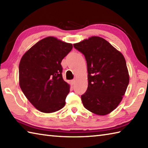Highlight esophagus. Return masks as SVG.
<instances>
[{"instance_id":"34e87169","label":"esophagus","mask_w":148,"mask_h":148,"mask_svg":"<svg viewBox=\"0 0 148 148\" xmlns=\"http://www.w3.org/2000/svg\"><path fill=\"white\" fill-rule=\"evenodd\" d=\"M71 83H72V85H74V84L75 83V79L71 80Z\"/></svg>"}]
</instances>
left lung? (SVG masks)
<instances>
[{
  "label": "left lung",
  "instance_id": "obj_1",
  "mask_svg": "<svg viewBox=\"0 0 148 148\" xmlns=\"http://www.w3.org/2000/svg\"><path fill=\"white\" fill-rule=\"evenodd\" d=\"M74 47L87 63L88 88L82 101L86 109L105 115L117 108L129 84L126 60L122 53L103 38L92 36Z\"/></svg>",
  "mask_w": 148,
  "mask_h": 148
}]
</instances>
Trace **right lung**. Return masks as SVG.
I'll return each mask as SVG.
<instances>
[{
    "mask_svg": "<svg viewBox=\"0 0 148 148\" xmlns=\"http://www.w3.org/2000/svg\"><path fill=\"white\" fill-rule=\"evenodd\" d=\"M72 44L49 36L26 52L19 64V84L25 96L39 111L52 113L65 105L70 86L62 77V60Z\"/></svg>",
    "mask_w": 148,
    "mask_h": 148,
    "instance_id": "1",
    "label": "right lung"
}]
</instances>
